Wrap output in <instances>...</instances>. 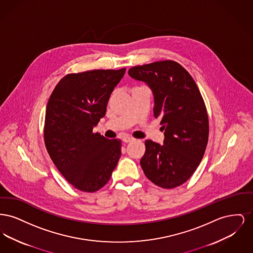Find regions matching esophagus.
Wrapping results in <instances>:
<instances>
[{
    "label": "esophagus",
    "instance_id": "34e87169",
    "mask_svg": "<svg viewBox=\"0 0 253 253\" xmlns=\"http://www.w3.org/2000/svg\"><path fill=\"white\" fill-rule=\"evenodd\" d=\"M122 141H123L124 143H129V142L133 141V138L131 137V136H124V137H122Z\"/></svg>",
    "mask_w": 253,
    "mask_h": 253
}]
</instances>
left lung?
I'll return each mask as SVG.
<instances>
[{
    "instance_id": "8db88e82",
    "label": "left lung",
    "mask_w": 253,
    "mask_h": 253,
    "mask_svg": "<svg viewBox=\"0 0 253 253\" xmlns=\"http://www.w3.org/2000/svg\"><path fill=\"white\" fill-rule=\"evenodd\" d=\"M129 76L149 86L154 114L164 131L163 145L146 140L140 160L148 179L172 189L188 180L199 166L209 139L203 97L192 76L179 63L162 60L129 69Z\"/></svg>"
}]
</instances>
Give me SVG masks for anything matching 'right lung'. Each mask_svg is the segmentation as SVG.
I'll return each mask as SVG.
<instances>
[{"label": "right lung", "mask_w": 253, "mask_h": 253, "mask_svg": "<svg viewBox=\"0 0 253 253\" xmlns=\"http://www.w3.org/2000/svg\"><path fill=\"white\" fill-rule=\"evenodd\" d=\"M126 68L63 77L49 97L44 142L60 173L76 189L94 193L108 182L121 155V139L93 128L105 116L109 97Z\"/></svg>", "instance_id": "right-lung-1"}]
</instances>
